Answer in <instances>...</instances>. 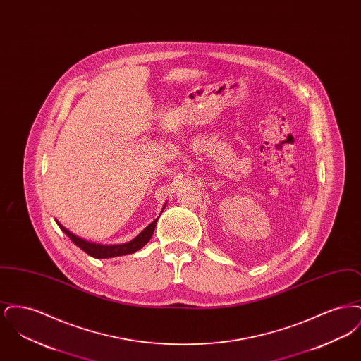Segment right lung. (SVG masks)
Here are the masks:
<instances>
[{
  "label": "right lung",
  "mask_w": 361,
  "mask_h": 361,
  "mask_svg": "<svg viewBox=\"0 0 361 361\" xmlns=\"http://www.w3.org/2000/svg\"><path fill=\"white\" fill-rule=\"evenodd\" d=\"M157 221H158V218L149 224L134 240H130L127 243H121V245H102V243L89 242V240H82V238L74 235L73 233H70L69 230L65 226L59 224L58 221H56V224L61 227V230L69 237L70 240H73L80 249H82L89 256L94 258H111L131 255V253H135L139 249H142L152 238Z\"/></svg>",
  "instance_id": "1"
}]
</instances>
